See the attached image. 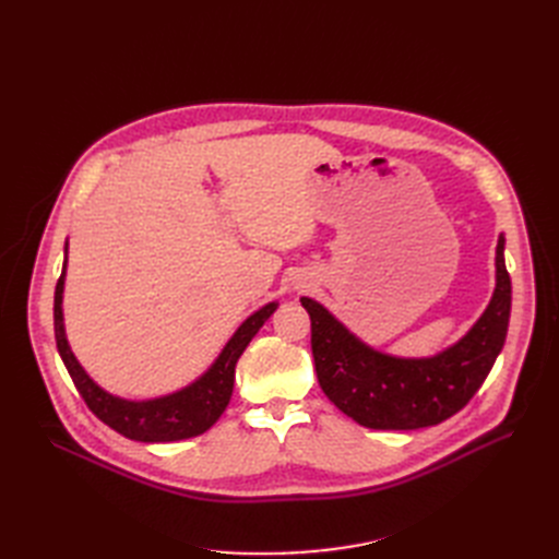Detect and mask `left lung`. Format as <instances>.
<instances>
[{
    "label": "left lung",
    "mask_w": 559,
    "mask_h": 559,
    "mask_svg": "<svg viewBox=\"0 0 559 559\" xmlns=\"http://www.w3.org/2000/svg\"><path fill=\"white\" fill-rule=\"evenodd\" d=\"M497 245V289L485 314L460 343L431 359H396L354 337L312 298H300L312 321L317 380L335 408L368 429L408 431L441 425L478 392L506 341L511 277Z\"/></svg>",
    "instance_id": "8db88e82"
}]
</instances>
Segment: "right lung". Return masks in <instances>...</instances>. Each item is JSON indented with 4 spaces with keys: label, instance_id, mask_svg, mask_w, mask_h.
I'll return each mask as SVG.
<instances>
[{
    "label": "right lung",
    "instance_id": "right-lung-1",
    "mask_svg": "<svg viewBox=\"0 0 559 559\" xmlns=\"http://www.w3.org/2000/svg\"><path fill=\"white\" fill-rule=\"evenodd\" d=\"M67 251V249H64ZM67 265V259H64ZM62 286H64V267L56 284V300H53V326H56V343L62 357V364L70 373L74 386L79 389L81 399L86 401L88 408L97 419H103L107 427L118 431L130 441L142 443H170L183 441L205 433L214 421L222 417L233 394L235 382V364L240 354L249 345L253 335L265 324V319L277 310V302H267L265 308L253 312L245 324L235 331V335L218 354V359L212 364L205 376L189 384L181 392L170 396L154 399V401H126L107 394L99 389L86 370L81 368L76 357L67 345L64 329H62Z\"/></svg>",
    "mask_w": 559,
    "mask_h": 559
}]
</instances>
